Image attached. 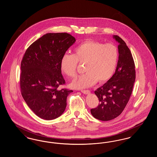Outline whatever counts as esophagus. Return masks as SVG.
<instances>
[{
    "instance_id": "obj_1",
    "label": "esophagus",
    "mask_w": 157,
    "mask_h": 157,
    "mask_svg": "<svg viewBox=\"0 0 157 157\" xmlns=\"http://www.w3.org/2000/svg\"><path fill=\"white\" fill-rule=\"evenodd\" d=\"M81 92H82L83 94H86V95H87V94H90V91L89 90H81Z\"/></svg>"
}]
</instances>
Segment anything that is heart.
Segmentation results:
<instances>
[{"mask_svg": "<svg viewBox=\"0 0 157 157\" xmlns=\"http://www.w3.org/2000/svg\"><path fill=\"white\" fill-rule=\"evenodd\" d=\"M118 60V50L112 44L86 40L76 46L72 55L64 54L60 60V69L64 75H75L78 62L84 63L85 74L78 77L70 86L74 89L90 87L99 81L103 83L114 74Z\"/></svg>", "mask_w": 157, "mask_h": 157, "instance_id": "1", "label": "heart"}]
</instances>
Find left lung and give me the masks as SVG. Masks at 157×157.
Wrapping results in <instances>:
<instances>
[{
    "label": "left lung",
    "mask_w": 157,
    "mask_h": 157,
    "mask_svg": "<svg viewBox=\"0 0 157 157\" xmlns=\"http://www.w3.org/2000/svg\"><path fill=\"white\" fill-rule=\"evenodd\" d=\"M113 38L119 44L118 60L112 78L95 91L99 104L90 109L92 116L101 121H109L124 111L132 94L135 80L134 61L126 43L117 35Z\"/></svg>",
    "instance_id": "1"
}]
</instances>
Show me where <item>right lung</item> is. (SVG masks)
Masks as SVG:
<instances>
[{
    "mask_svg": "<svg viewBox=\"0 0 157 157\" xmlns=\"http://www.w3.org/2000/svg\"><path fill=\"white\" fill-rule=\"evenodd\" d=\"M75 41L67 33H46L30 45L23 56L22 95L30 109L42 119H56L65 110L67 96L73 91L58 89L65 83L60 60Z\"/></svg>",
    "mask_w": 157,
    "mask_h": 157,
    "instance_id": "add662e5",
    "label": "right lung"
}]
</instances>
